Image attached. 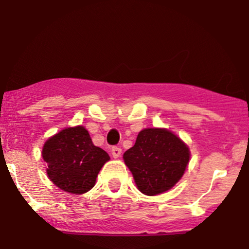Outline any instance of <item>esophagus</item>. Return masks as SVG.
<instances>
[{
	"instance_id": "1",
	"label": "esophagus",
	"mask_w": 249,
	"mask_h": 249,
	"mask_svg": "<svg viewBox=\"0 0 249 249\" xmlns=\"http://www.w3.org/2000/svg\"><path fill=\"white\" fill-rule=\"evenodd\" d=\"M121 151H122V149L120 148V147H117V146L112 147V149H111V153H112V156H113L114 158H118V157H120V155H121Z\"/></svg>"
}]
</instances>
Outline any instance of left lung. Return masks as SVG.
<instances>
[{
	"mask_svg": "<svg viewBox=\"0 0 249 249\" xmlns=\"http://www.w3.org/2000/svg\"><path fill=\"white\" fill-rule=\"evenodd\" d=\"M124 160L140 192L156 196L179 181L189 164L190 150L169 130L148 128L138 133Z\"/></svg>",
	"mask_w": 249,
	"mask_h": 249,
	"instance_id": "left-lung-1",
	"label": "left lung"
}]
</instances>
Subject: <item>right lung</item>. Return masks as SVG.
Segmentation results:
<instances>
[{"mask_svg":"<svg viewBox=\"0 0 249 249\" xmlns=\"http://www.w3.org/2000/svg\"><path fill=\"white\" fill-rule=\"evenodd\" d=\"M42 158L50 181L65 192L83 194L95 184L96 176L109 155L93 145L82 125L66 128L45 142Z\"/></svg>","mask_w":249,"mask_h":249,"instance_id":"obj_1","label":"right lung"}]
</instances>
